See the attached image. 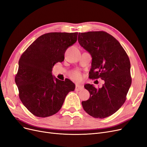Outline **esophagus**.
I'll return each instance as SVG.
<instances>
[{
  "label": "esophagus",
  "instance_id": "34e87169",
  "mask_svg": "<svg viewBox=\"0 0 147 147\" xmlns=\"http://www.w3.org/2000/svg\"><path fill=\"white\" fill-rule=\"evenodd\" d=\"M83 88H83V86H82L80 85H76V88H75V90L77 91H79L82 90Z\"/></svg>",
  "mask_w": 147,
  "mask_h": 147
}]
</instances>
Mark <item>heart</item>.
Masks as SVG:
<instances>
[{
    "label": "heart",
    "mask_w": 147,
    "mask_h": 147,
    "mask_svg": "<svg viewBox=\"0 0 147 147\" xmlns=\"http://www.w3.org/2000/svg\"><path fill=\"white\" fill-rule=\"evenodd\" d=\"M69 77L75 82H79L82 78V74L79 71H74L69 74Z\"/></svg>",
    "instance_id": "1"
}]
</instances>
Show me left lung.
Returning <instances> with one entry per match:
<instances>
[{
	"label": "left lung",
	"mask_w": 147,
	"mask_h": 147,
	"mask_svg": "<svg viewBox=\"0 0 147 147\" xmlns=\"http://www.w3.org/2000/svg\"><path fill=\"white\" fill-rule=\"evenodd\" d=\"M78 42L92 57L89 78L105 81L98 89L84 85L90 97L82 102L83 108L95 118L109 117L123 105L131 84L129 56L119 41L103 31L79 33Z\"/></svg>",
	"instance_id": "left-lung-1"
}]
</instances>
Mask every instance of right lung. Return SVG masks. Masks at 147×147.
<instances>
[{
  "label": "right lung",
  "instance_id": "1",
  "mask_svg": "<svg viewBox=\"0 0 147 147\" xmlns=\"http://www.w3.org/2000/svg\"><path fill=\"white\" fill-rule=\"evenodd\" d=\"M78 32H51L34 41L18 61L15 81L23 105L35 116L47 117L58 112L75 85L52 75L56 63L64 60L67 49L77 41Z\"/></svg>",
  "mask_w": 147,
  "mask_h": 147
}]
</instances>
